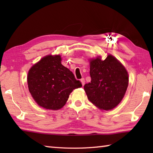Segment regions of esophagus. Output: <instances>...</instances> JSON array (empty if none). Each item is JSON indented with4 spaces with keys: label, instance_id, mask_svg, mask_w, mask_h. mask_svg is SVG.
<instances>
[{
    "label": "esophagus",
    "instance_id": "esophagus-1",
    "mask_svg": "<svg viewBox=\"0 0 153 153\" xmlns=\"http://www.w3.org/2000/svg\"><path fill=\"white\" fill-rule=\"evenodd\" d=\"M80 81H81V82H82V86H84V85L85 84V79L84 78H82L81 79H80Z\"/></svg>",
    "mask_w": 153,
    "mask_h": 153
}]
</instances>
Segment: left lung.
<instances>
[{
  "instance_id": "left-lung-1",
  "label": "left lung",
  "mask_w": 153,
  "mask_h": 153,
  "mask_svg": "<svg viewBox=\"0 0 153 153\" xmlns=\"http://www.w3.org/2000/svg\"><path fill=\"white\" fill-rule=\"evenodd\" d=\"M91 82L84 85L88 98L100 109L111 110L118 105L128 86V74L122 65L109 55L104 61H90Z\"/></svg>"
}]
</instances>
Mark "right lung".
<instances>
[{
    "mask_svg": "<svg viewBox=\"0 0 153 153\" xmlns=\"http://www.w3.org/2000/svg\"><path fill=\"white\" fill-rule=\"evenodd\" d=\"M61 56L48 55L30 69L27 84L31 95L40 107L58 110L65 105L73 90L82 87L72 71L61 63Z\"/></svg>",
    "mask_w": 153,
    "mask_h": 153,
    "instance_id": "right-lung-1",
    "label": "right lung"
}]
</instances>
